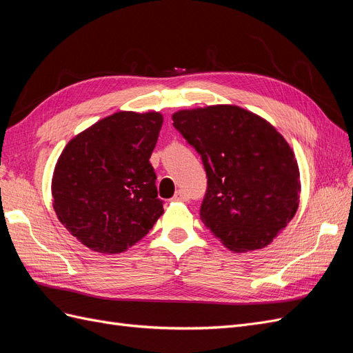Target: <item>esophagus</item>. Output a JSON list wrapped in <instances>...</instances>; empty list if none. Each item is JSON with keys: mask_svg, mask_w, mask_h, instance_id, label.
Returning a JSON list of instances; mask_svg holds the SVG:
<instances>
[{"mask_svg": "<svg viewBox=\"0 0 353 353\" xmlns=\"http://www.w3.org/2000/svg\"><path fill=\"white\" fill-rule=\"evenodd\" d=\"M188 199V196H187V193L185 191H183V190H179V191H176L175 193V196H174V200H187Z\"/></svg>", "mask_w": 353, "mask_h": 353, "instance_id": "1", "label": "esophagus"}]
</instances>
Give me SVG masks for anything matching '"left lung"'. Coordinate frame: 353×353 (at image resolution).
<instances>
[{
    "label": "left lung",
    "instance_id": "1",
    "mask_svg": "<svg viewBox=\"0 0 353 353\" xmlns=\"http://www.w3.org/2000/svg\"><path fill=\"white\" fill-rule=\"evenodd\" d=\"M172 121L206 170L205 225L232 252L266 248L293 219L301 193L294 153L283 135L228 104L179 110Z\"/></svg>",
    "mask_w": 353,
    "mask_h": 353
}]
</instances>
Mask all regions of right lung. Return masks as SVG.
<instances>
[{
	"label": "right lung",
	"instance_id": "add662e5",
	"mask_svg": "<svg viewBox=\"0 0 353 353\" xmlns=\"http://www.w3.org/2000/svg\"><path fill=\"white\" fill-rule=\"evenodd\" d=\"M163 116L117 112L78 134L52 175L59 221L88 249L121 253L163 213L150 159Z\"/></svg>",
	"mask_w": 353,
	"mask_h": 353
}]
</instances>
